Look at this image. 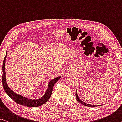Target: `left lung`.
<instances>
[{"label":"left lung","mask_w":122,"mask_h":122,"mask_svg":"<svg viewBox=\"0 0 122 122\" xmlns=\"http://www.w3.org/2000/svg\"><path fill=\"white\" fill-rule=\"evenodd\" d=\"M76 100H77L78 102H80L81 104L83 105H85V106H89V107H95V106H99V105H94L88 104H87V103L84 102H82V101L79 98V97H78V94H77V91H76Z\"/></svg>","instance_id":"8db88e82"}]
</instances>
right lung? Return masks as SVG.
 <instances>
[{
	"label": "right lung",
	"instance_id": "obj_1",
	"mask_svg": "<svg viewBox=\"0 0 122 122\" xmlns=\"http://www.w3.org/2000/svg\"><path fill=\"white\" fill-rule=\"evenodd\" d=\"M7 52L6 53V56L4 59L3 63V76H2V82L3 86L4 89L6 93L9 95V97L15 101L17 104L21 105L30 107H35L39 106H41L43 104L47 102V100L50 99L51 96L52 91H53L54 85L61 78V76L57 77L54 79L50 81V82L48 83V88L46 90V92L44 95L41 98L37 99H30L27 98H25L22 95H20L18 94H16L14 91L11 90L8 86L7 85L6 81V74H5V61L7 57Z\"/></svg>",
	"mask_w": 122,
	"mask_h": 122
}]
</instances>
